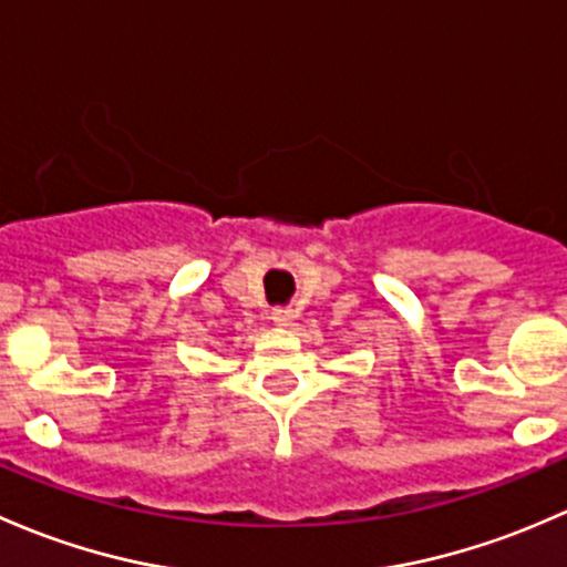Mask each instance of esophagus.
Here are the masks:
<instances>
[{
	"instance_id": "34e87169",
	"label": "esophagus",
	"mask_w": 567,
	"mask_h": 567,
	"mask_svg": "<svg viewBox=\"0 0 567 567\" xmlns=\"http://www.w3.org/2000/svg\"><path fill=\"white\" fill-rule=\"evenodd\" d=\"M272 322L289 324L291 322V311H286V308H276V311H272Z\"/></svg>"
}]
</instances>
